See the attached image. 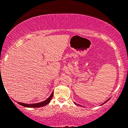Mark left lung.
<instances>
[{
	"label": "left lung",
	"mask_w": 128,
	"mask_h": 128,
	"mask_svg": "<svg viewBox=\"0 0 128 128\" xmlns=\"http://www.w3.org/2000/svg\"><path fill=\"white\" fill-rule=\"evenodd\" d=\"M109 100H110V99H108V100H107L105 101V102H104V103H103V104H102V105H103V104H105V103H106V102H108V101ZM74 104H75V105H79V106H82V105H79V104H76V103H74ZM83 107H84V106H83Z\"/></svg>",
	"instance_id": "left-lung-1"
}]
</instances>
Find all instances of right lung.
<instances>
[{
  "label": "right lung",
  "mask_w": 128,
  "mask_h": 128,
  "mask_svg": "<svg viewBox=\"0 0 128 128\" xmlns=\"http://www.w3.org/2000/svg\"><path fill=\"white\" fill-rule=\"evenodd\" d=\"M54 96V91H53L52 94H50L49 98L46 100H45L43 102H41L39 103H36V104H24V103H21V102H17L19 105H22V106L26 107V108H40V107L44 106L45 105H48L50 102L51 99H52V97Z\"/></svg>",
  "instance_id": "right-lung-1"
}]
</instances>
